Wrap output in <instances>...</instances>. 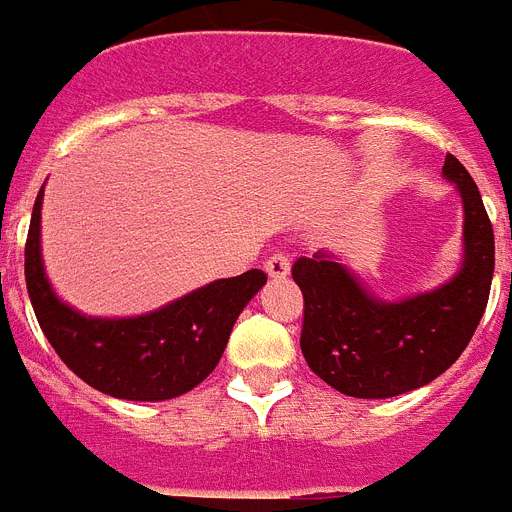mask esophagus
Wrapping results in <instances>:
<instances>
[{
  "mask_svg": "<svg viewBox=\"0 0 512 512\" xmlns=\"http://www.w3.org/2000/svg\"><path fill=\"white\" fill-rule=\"evenodd\" d=\"M264 269L269 277L284 279L289 274V269H292V264H289V256H284V253H274V256H269V259H266Z\"/></svg>",
  "mask_w": 512,
  "mask_h": 512,
  "instance_id": "34e87169",
  "label": "esophagus"
}]
</instances>
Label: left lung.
Segmentation results:
<instances>
[{
  "instance_id": "obj_1",
  "label": "left lung",
  "mask_w": 512,
  "mask_h": 512,
  "mask_svg": "<svg viewBox=\"0 0 512 512\" xmlns=\"http://www.w3.org/2000/svg\"><path fill=\"white\" fill-rule=\"evenodd\" d=\"M443 176L464 202V261L459 274L433 292L377 300L346 266L320 251L292 266L305 297L302 356L343 395L384 400L433 382L459 359L485 315L495 271L492 223L477 184L451 153Z\"/></svg>"
}]
</instances>
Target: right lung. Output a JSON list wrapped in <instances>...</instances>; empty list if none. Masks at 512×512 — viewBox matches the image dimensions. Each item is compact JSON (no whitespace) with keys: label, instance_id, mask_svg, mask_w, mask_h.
Segmentation results:
<instances>
[{"label":"right lung","instance_id":"add662e5","mask_svg":"<svg viewBox=\"0 0 512 512\" xmlns=\"http://www.w3.org/2000/svg\"><path fill=\"white\" fill-rule=\"evenodd\" d=\"M40 207L43 189L27 230L25 282L35 318L63 364L94 390L138 402L171 400L210 377L233 323L266 284L264 271L217 279L138 318H87L58 300L45 277Z\"/></svg>","mask_w":512,"mask_h":512}]
</instances>
